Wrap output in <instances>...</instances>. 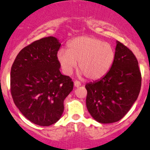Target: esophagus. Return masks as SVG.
I'll use <instances>...</instances> for the list:
<instances>
[{
  "instance_id": "obj_1",
  "label": "esophagus",
  "mask_w": 150,
  "mask_h": 150,
  "mask_svg": "<svg viewBox=\"0 0 150 150\" xmlns=\"http://www.w3.org/2000/svg\"><path fill=\"white\" fill-rule=\"evenodd\" d=\"M74 85L75 87H79V86H81V82L79 81H75L74 82Z\"/></svg>"
}]
</instances>
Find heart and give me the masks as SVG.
Returning a JSON list of instances; mask_svg holds the SVG:
<instances>
[{
  "mask_svg": "<svg viewBox=\"0 0 150 150\" xmlns=\"http://www.w3.org/2000/svg\"><path fill=\"white\" fill-rule=\"evenodd\" d=\"M67 48L59 49L56 55L67 75L71 74L79 62V69L86 78L99 79L109 72L115 59L112 45L94 36L76 37L68 43Z\"/></svg>",
  "mask_w": 150,
  "mask_h": 150,
  "instance_id": "b5f03b06",
  "label": "heart"
}]
</instances>
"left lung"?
Wrapping results in <instances>:
<instances>
[{
	"mask_svg": "<svg viewBox=\"0 0 150 150\" xmlns=\"http://www.w3.org/2000/svg\"><path fill=\"white\" fill-rule=\"evenodd\" d=\"M142 77L132 51L117 41L112 68L101 79L86 83V104L91 117L102 124L123 118L137 99Z\"/></svg>",
	"mask_w": 150,
	"mask_h": 150,
	"instance_id": "obj_1",
	"label": "left lung"
}]
</instances>
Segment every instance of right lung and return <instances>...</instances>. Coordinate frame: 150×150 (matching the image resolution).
<instances>
[{
    "mask_svg": "<svg viewBox=\"0 0 150 150\" xmlns=\"http://www.w3.org/2000/svg\"><path fill=\"white\" fill-rule=\"evenodd\" d=\"M61 46L55 37L34 41L18 53L11 70V92L22 114L39 126L60 120L64 101L74 82L62 75L56 55Z\"/></svg>",
    "mask_w": 150,
    "mask_h": 150,
    "instance_id": "add662e5",
    "label": "right lung"
}]
</instances>
